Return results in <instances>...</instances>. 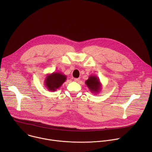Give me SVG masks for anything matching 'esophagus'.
I'll list each match as a JSON object with an SVG mask.
<instances>
[{
  "label": "esophagus",
  "instance_id": "esophagus-1",
  "mask_svg": "<svg viewBox=\"0 0 152 152\" xmlns=\"http://www.w3.org/2000/svg\"><path fill=\"white\" fill-rule=\"evenodd\" d=\"M79 80H80V78H75V79H74V80H75V82H79Z\"/></svg>",
  "mask_w": 152,
  "mask_h": 152
}]
</instances>
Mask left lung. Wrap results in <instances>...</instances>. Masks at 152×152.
<instances>
[{"instance_id":"left-lung-1","label":"left lung","mask_w":152,"mask_h":152,"mask_svg":"<svg viewBox=\"0 0 152 152\" xmlns=\"http://www.w3.org/2000/svg\"><path fill=\"white\" fill-rule=\"evenodd\" d=\"M85 84L93 94H99L102 90V83L98 77L90 75L85 81Z\"/></svg>"}]
</instances>
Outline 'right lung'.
Instances as JSON below:
<instances>
[{
    "label": "right lung",
    "instance_id": "add662e5",
    "mask_svg": "<svg viewBox=\"0 0 152 152\" xmlns=\"http://www.w3.org/2000/svg\"><path fill=\"white\" fill-rule=\"evenodd\" d=\"M67 76L61 72H53L46 76L45 86L50 91H55L66 80Z\"/></svg>",
    "mask_w": 152,
    "mask_h": 152
}]
</instances>
